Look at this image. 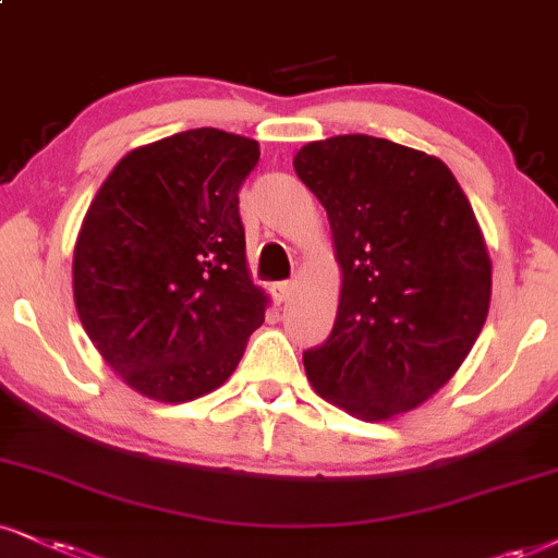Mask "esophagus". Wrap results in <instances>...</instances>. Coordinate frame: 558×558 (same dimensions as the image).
Returning <instances> with one entry per match:
<instances>
[{
	"instance_id": "34e87169",
	"label": "esophagus",
	"mask_w": 558,
	"mask_h": 558,
	"mask_svg": "<svg viewBox=\"0 0 558 558\" xmlns=\"http://www.w3.org/2000/svg\"><path fill=\"white\" fill-rule=\"evenodd\" d=\"M294 281H279L277 287H274V294H277L279 302H290V298L294 294Z\"/></svg>"
}]
</instances>
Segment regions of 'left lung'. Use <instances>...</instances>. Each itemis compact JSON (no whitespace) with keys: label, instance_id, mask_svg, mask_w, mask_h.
I'll return each instance as SVG.
<instances>
[{"label":"left lung","instance_id":"left-lung-1","mask_svg":"<svg viewBox=\"0 0 558 558\" xmlns=\"http://www.w3.org/2000/svg\"><path fill=\"white\" fill-rule=\"evenodd\" d=\"M300 181L326 206L343 271L333 331L302 354L315 393L364 422L416 409L484 328L492 260L456 175L367 134L311 142Z\"/></svg>","mask_w":558,"mask_h":558}]
</instances>
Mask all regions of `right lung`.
I'll return each instance as SVG.
<instances>
[{
	"label": "right lung",
	"mask_w": 558,
	"mask_h": 558,
	"mask_svg": "<svg viewBox=\"0 0 558 558\" xmlns=\"http://www.w3.org/2000/svg\"><path fill=\"white\" fill-rule=\"evenodd\" d=\"M258 155L245 136L189 129L132 149L89 204L74 305L102 360L142 396L211 393L264 323L238 206Z\"/></svg>",
	"instance_id": "add662e5"
}]
</instances>
